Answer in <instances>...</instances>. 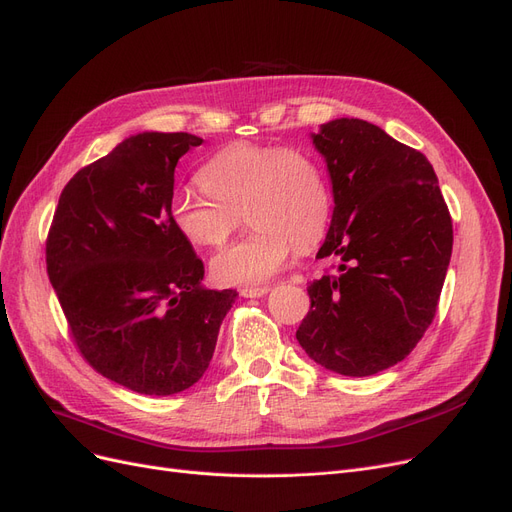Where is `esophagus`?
Masks as SVG:
<instances>
[{"instance_id": "34e87169", "label": "esophagus", "mask_w": 512, "mask_h": 512, "mask_svg": "<svg viewBox=\"0 0 512 512\" xmlns=\"http://www.w3.org/2000/svg\"><path fill=\"white\" fill-rule=\"evenodd\" d=\"M270 293V286H251V288H242L240 295L242 297H263Z\"/></svg>"}]
</instances>
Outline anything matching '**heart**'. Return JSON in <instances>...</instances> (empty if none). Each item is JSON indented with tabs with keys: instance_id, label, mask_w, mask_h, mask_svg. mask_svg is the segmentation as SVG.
<instances>
[{
	"instance_id": "b5f03b06",
	"label": "heart",
	"mask_w": 512,
	"mask_h": 512,
	"mask_svg": "<svg viewBox=\"0 0 512 512\" xmlns=\"http://www.w3.org/2000/svg\"><path fill=\"white\" fill-rule=\"evenodd\" d=\"M203 192L171 198V219L196 247L217 249L240 226L253 230L211 261V274L228 286L257 284L284 268L293 249L309 251L324 238L332 198L318 161L301 148L236 142L198 171Z\"/></svg>"
}]
</instances>
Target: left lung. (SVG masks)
<instances>
[{
	"label": "left lung",
	"mask_w": 512,
	"mask_h": 512,
	"mask_svg": "<svg viewBox=\"0 0 512 512\" xmlns=\"http://www.w3.org/2000/svg\"><path fill=\"white\" fill-rule=\"evenodd\" d=\"M311 138L335 196L318 259L341 265L309 282L297 341L326 370L370 376L402 362L431 326L452 257V217L425 154L381 127L335 119Z\"/></svg>",
	"instance_id": "obj_1"
}]
</instances>
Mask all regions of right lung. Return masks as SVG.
Returning a JSON list of instances; mask_svg holds the SVG:
<instances>
[{"label":"right lung","instance_id":"add662e5","mask_svg":"<svg viewBox=\"0 0 512 512\" xmlns=\"http://www.w3.org/2000/svg\"><path fill=\"white\" fill-rule=\"evenodd\" d=\"M192 133L144 131L79 169L46 240L48 276L83 360L144 395L192 387L238 293L209 291L169 213Z\"/></svg>","mask_w":512,"mask_h":512}]
</instances>
